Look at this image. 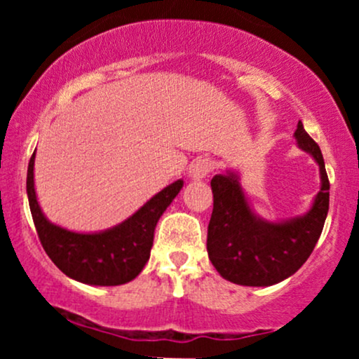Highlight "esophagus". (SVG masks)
I'll return each instance as SVG.
<instances>
[{
	"label": "esophagus",
	"mask_w": 359,
	"mask_h": 359,
	"mask_svg": "<svg viewBox=\"0 0 359 359\" xmlns=\"http://www.w3.org/2000/svg\"><path fill=\"white\" fill-rule=\"evenodd\" d=\"M214 168V162L211 158H205V156H199L192 162L191 168H189V174L194 180H201L205 179L209 175V172H212Z\"/></svg>",
	"instance_id": "34e87169"
}]
</instances>
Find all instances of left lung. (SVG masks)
Here are the masks:
<instances>
[{
	"label": "left lung",
	"instance_id": "8db88e82",
	"mask_svg": "<svg viewBox=\"0 0 359 359\" xmlns=\"http://www.w3.org/2000/svg\"><path fill=\"white\" fill-rule=\"evenodd\" d=\"M299 147L320 168V191L306 216L266 222L251 212L238 177L214 175V208L208 226V253L222 278L238 285L269 287L294 275L311 257L329 211V179L320 148L299 121Z\"/></svg>",
	"mask_w": 359,
	"mask_h": 359
}]
</instances>
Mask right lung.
<instances>
[{
  "label": "right lung",
  "mask_w": 359,
  "mask_h": 359,
  "mask_svg": "<svg viewBox=\"0 0 359 359\" xmlns=\"http://www.w3.org/2000/svg\"><path fill=\"white\" fill-rule=\"evenodd\" d=\"M35 151L28 163L27 194L36 234L45 253L60 271L88 285H121L133 280L150 258L155 226L184 182L177 180L151 197L125 222L102 233H72L52 224L36 203L34 187Z\"/></svg>",
  "instance_id": "add662e5"
}]
</instances>
